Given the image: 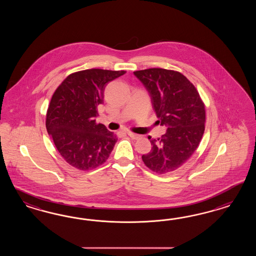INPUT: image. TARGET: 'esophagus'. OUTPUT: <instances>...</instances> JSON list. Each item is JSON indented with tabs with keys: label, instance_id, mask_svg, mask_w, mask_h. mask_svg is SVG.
I'll return each instance as SVG.
<instances>
[{
	"label": "esophagus",
	"instance_id": "34e87169",
	"mask_svg": "<svg viewBox=\"0 0 256 256\" xmlns=\"http://www.w3.org/2000/svg\"><path fill=\"white\" fill-rule=\"evenodd\" d=\"M128 135L132 140L140 139V135H138V134H135V133H132V132H128Z\"/></svg>",
	"mask_w": 256,
	"mask_h": 256
}]
</instances>
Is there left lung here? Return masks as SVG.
Segmentation results:
<instances>
[{
	"mask_svg": "<svg viewBox=\"0 0 256 256\" xmlns=\"http://www.w3.org/2000/svg\"><path fill=\"white\" fill-rule=\"evenodd\" d=\"M146 87L158 123L167 132L150 139L151 151L142 155L146 166L156 174L178 169L199 146L206 123V107L195 86L176 70L148 68L134 71Z\"/></svg>",
	"mask_w": 256,
	"mask_h": 256,
	"instance_id": "1",
	"label": "left lung"
}]
</instances>
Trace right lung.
Segmentation results:
<instances>
[{"label": "right lung", "mask_w": 256, "mask_h": 256, "mask_svg": "<svg viewBox=\"0 0 256 256\" xmlns=\"http://www.w3.org/2000/svg\"><path fill=\"white\" fill-rule=\"evenodd\" d=\"M124 70H82L71 73L57 87L46 110V128L60 155L78 170L102 165L114 148L117 136L96 122L108 82Z\"/></svg>", "instance_id": "right-lung-1"}]
</instances>
